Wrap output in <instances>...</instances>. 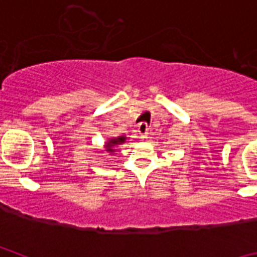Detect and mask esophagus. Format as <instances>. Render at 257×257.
Returning a JSON list of instances; mask_svg holds the SVG:
<instances>
[{"label": "esophagus", "instance_id": "obj_1", "mask_svg": "<svg viewBox=\"0 0 257 257\" xmlns=\"http://www.w3.org/2000/svg\"><path fill=\"white\" fill-rule=\"evenodd\" d=\"M138 135H139L140 139H145L147 136H148V128L147 127H138Z\"/></svg>", "mask_w": 257, "mask_h": 257}]
</instances>
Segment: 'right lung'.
Masks as SVG:
<instances>
[{
	"label": "right lung",
	"mask_w": 257,
	"mask_h": 257,
	"mask_svg": "<svg viewBox=\"0 0 257 257\" xmlns=\"http://www.w3.org/2000/svg\"><path fill=\"white\" fill-rule=\"evenodd\" d=\"M124 142V138L123 136H119V138H118V139H112L110 140V142H109V144H108V151L109 152H113V151H115V149H112L113 147H114L115 144H118V143H123Z\"/></svg>",
	"instance_id": "right-lung-1"
}]
</instances>
